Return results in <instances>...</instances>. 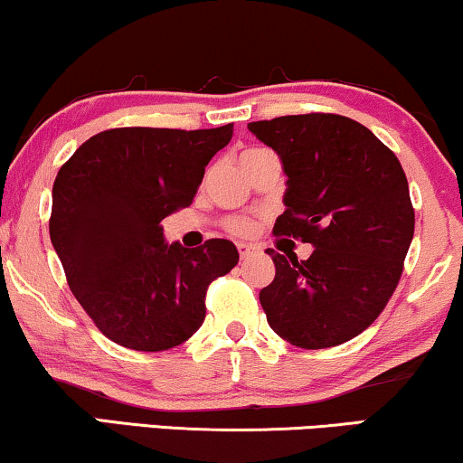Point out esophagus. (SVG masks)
I'll return each instance as SVG.
<instances>
[{
	"mask_svg": "<svg viewBox=\"0 0 463 463\" xmlns=\"http://www.w3.org/2000/svg\"><path fill=\"white\" fill-rule=\"evenodd\" d=\"M257 250H260V249H257V246H253V244H238L240 260H249V257H253Z\"/></svg>",
	"mask_w": 463,
	"mask_h": 463,
	"instance_id": "1",
	"label": "esophagus"
}]
</instances>
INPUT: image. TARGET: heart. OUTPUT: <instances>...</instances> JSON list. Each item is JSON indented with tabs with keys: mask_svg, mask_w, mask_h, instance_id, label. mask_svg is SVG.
<instances>
[{
	"mask_svg": "<svg viewBox=\"0 0 463 463\" xmlns=\"http://www.w3.org/2000/svg\"><path fill=\"white\" fill-rule=\"evenodd\" d=\"M261 153H268V151H266V148H246V151L242 153V157H240V161L255 157V155H261ZM227 230H230L232 233H236V236H249V233L255 232V225H253V221H250V219L233 217V219L227 221Z\"/></svg>",
	"mask_w": 463,
	"mask_h": 463,
	"instance_id": "1",
	"label": "heart"
}]
</instances>
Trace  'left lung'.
<instances>
[{
    "mask_svg": "<svg viewBox=\"0 0 463 463\" xmlns=\"http://www.w3.org/2000/svg\"><path fill=\"white\" fill-rule=\"evenodd\" d=\"M249 131L280 155L289 178L272 233L315 246L306 261L268 249L276 276L260 302L269 327L299 349L355 338L392 299L415 233L398 157L340 114H289Z\"/></svg>",
    "mask_w": 463,
    "mask_h": 463,
    "instance_id": "1",
    "label": "left lung"
}]
</instances>
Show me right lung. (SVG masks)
Here are the masks:
<instances>
[{"label":"right lung","instance_id":"add662e5","mask_svg":"<svg viewBox=\"0 0 463 463\" xmlns=\"http://www.w3.org/2000/svg\"><path fill=\"white\" fill-rule=\"evenodd\" d=\"M233 125L214 129L117 128L89 137L52 184L48 230L78 304L106 338L167 351L206 317L213 280L238 263L230 240L165 244L161 221L187 208Z\"/></svg>","mask_w":463,"mask_h":463}]
</instances>
